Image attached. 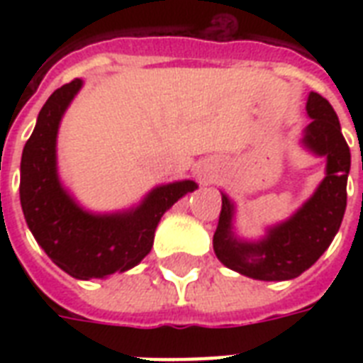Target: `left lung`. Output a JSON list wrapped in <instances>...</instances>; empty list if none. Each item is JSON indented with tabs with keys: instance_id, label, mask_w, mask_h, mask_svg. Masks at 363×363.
Instances as JSON below:
<instances>
[{
	"instance_id": "obj_1",
	"label": "left lung",
	"mask_w": 363,
	"mask_h": 363,
	"mask_svg": "<svg viewBox=\"0 0 363 363\" xmlns=\"http://www.w3.org/2000/svg\"><path fill=\"white\" fill-rule=\"evenodd\" d=\"M301 147L326 160V175L307 201L286 220L265 228L259 239L235 232V203L222 194V211L213 248L228 269L256 281H292L307 271L332 245L347 209L350 150L335 111L320 94L307 98Z\"/></svg>"
}]
</instances>
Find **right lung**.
<instances>
[{
    "label": "right lung",
    "instance_id": "obj_1",
    "mask_svg": "<svg viewBox=\"0 0 363 363\" xmlns=\"http://www.w3.org/2000/svg\"><path fill=\"white\" fill-rule=\"evenodd\" d=\"M84 82L64 84L47 99L20 162V205L39 247L67 275L79 281L107 279L135 267L152 248L154 232L167 209L194 181L154 186L133 207L113 213L84 209L58 173V131L65 111Z\"/></svg>",
    "mask_w": 363,
    "mask_h": 363
}]
</instances>
